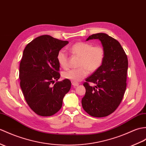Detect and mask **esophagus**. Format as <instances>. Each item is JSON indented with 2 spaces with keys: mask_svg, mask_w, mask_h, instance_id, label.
<instances>
[{
  "mask_svg": "<svg viewBox=\"0 0 146 146\" xmlns=\"http://www.w3.org/2000/svg\"><path fill=\"white\" fill-rule=\"evenodd\" d=\"M72 85L73 86H74V87H76V86H78L79 85V84L78 83H75V82H72Z\"/></svg>",
  "mask_w": 146,
  "mask_h": 146,
  "instance_id": "obj_1",
  "label": "esophagus"
}]
</instances>
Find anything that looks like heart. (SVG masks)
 I'll list each match as a JSON object with an SVG mask.
<instances>
[{
	"label": "heart",
	"mask_w": 146,
	"mask_h": 146,
	"mask_svg": "<svg viewBox=\"0 0 146 146\" xmlns=\"http://www.w3.org/2000/svg\"><path fill=\"white\" fill-rule=\"evenodd\" d=\"M70 50L73 55L80 57V68L65 71L63 73V77L73 82L83 80L88 74L89 71H97L102 65L105 58V50L102 46H93L88 42H76L70 46ZM56 60L63 68L66 69L68 66V55L64 50H60L57 53Z\"/></svg>",
	"instance_id": "obj_1"
}]
</instances>
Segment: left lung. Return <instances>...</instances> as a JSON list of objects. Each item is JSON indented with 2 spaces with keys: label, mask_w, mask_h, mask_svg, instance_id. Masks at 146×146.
Instances as JSON below:
<instances>
[{
  "label": "left lung",
  "mask_w": 146,
  "mask_h": 146,
  "mask_svg": "<svg viewBox=\"0 0 146 146\" xmlns=\"http://www.w3.org/2000/svg\"><path fill=\"white\" fill-rule=\"evenodd\" d=\"M98 39L105 50L102 65L83 83L86 93L81 100L84 110L96 117L107 116L119 106L126 89L128 60L119 42L104 33L90 35L86 41ZM89 82L96 84L91 87Z\"/></svg>",
  "instance_id": "obj_1"
}]
</instances>
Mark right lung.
<instances>
[{"mask_svg": "<svg viewBox=\"0 0 146 146\" xmlns=\"http://www.w3.org/2000/svg\"><path fill=\"white\" fill-rule=\"evenodd\" d=\"M68 43L45 35L33 40L23 50L19 68L20 88L29 107L39 116L56 113L71 88L67 79L54 84L60 77L57 53Z\"/></svg>", "mask_w": 146, "mask_h": 146, "instance_id": "1", "label": "right lung"}]
</instances>
